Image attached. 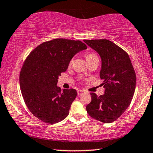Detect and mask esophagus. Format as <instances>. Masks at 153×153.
I'll use <instances>...</instances> for the list:
<instances>
[{
  "mask_svg": "<svg viewBox=\"0 0 153 153\" xmlns=\"http://www.w3.org/2000/svg\"><path fill=\"white\" fill-rule=\"evenodd\" d=\"M77 95H82L84 93H85L83 90H81V89H78L77 91Z\"/></svg>",
  "mask_w": 153,
  "mask_h": 153,
  "instance_id": "34e87169",
  "label": "esophagus"
}]
</instances>
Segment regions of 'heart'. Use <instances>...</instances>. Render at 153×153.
<instances>
[{"instance_id":"b5f03b06","label":"heart","mask_w":153,"mask_h":153,"mask_svg":"<svg viewBox=\"0 0 153 153\" xmlns=\"http://www.w3.org/2000/svg\"><path fill=\"white\" fill-rule=\"evenodd\" d=\"M86 61H87V62H90V61H92L94 60H98V58H97V56L95 53H87L86 55ZM72 62H73V60L71 61L70 64H71Z\"/></svg>"}]
</instances>
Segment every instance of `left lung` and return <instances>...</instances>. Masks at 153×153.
<instances>
[{
  "mask_svg": "<svg viewBox=\"0 0 153 153\" xmlns=\"http://www.w3.org/2000/svg\"><path fill=\"white\" fill-rule=\"evenodd\" d=\"M100 55L102 61L100 76L103 80L104 94L91 93L86 111L91 117L103 123L119 118L131 104L135 89L136 75L128 55L106 39L84 40Z\"/></svg>",
  "mask_w": 153,
  "mask_h": 153,
  "instance_id": "8db88e82",
  "label": "left lung"
}]
</instances>
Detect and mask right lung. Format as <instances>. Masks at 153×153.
<instances>
[{"mask_svg": "<svg viewBox=\"0 0 153 153\" xmlns=\"http://www.w3.org/2000/svg\"><path fill=\"white\" fill-rule=\"evenodd\" d=\"M87 49L79 40L58 38L43 42L27 57L20 74V86L27 106L36 117L49 124L65 120L77 96L74 88L57 85L75 55Z\"/></svg>", "mask_w": 153, "mask_h": 153, "instance_id": "right-lung-1", "label": "right lung"}]
</instances>
